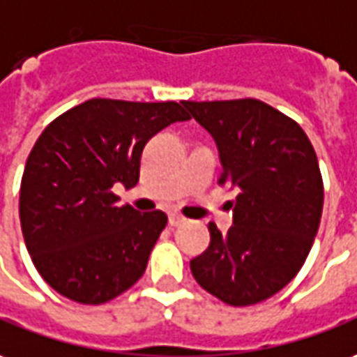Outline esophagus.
<instances>
[{"mask_svg": "<svg viewBox=\"0 0 357 357\" xmlns=\"http://www.w3.org/2000/svg\"><path fill=\"white\" fill-rule=\"evenodd\" d=\"M184 218L183 215H178V213H171V215H169V225H171V227H178V225H183L184 223Z\"/></svg>", "mask_w": 357, "mask_h": 357, "instance_id": "obj_1", "label": "esophagus"}]
</instances>
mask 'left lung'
Here are the masks:
<instances>
[{
  "mask_svg": "<svg viewBox=\"0 0 357 357\" xmlns=\"http://www.w3.org/2000/svg\"><path fill=\"white\" fill-rule=\"evenodd\" d=\"M213 137L220 184L237 190L233 225L210 223V247L190 260L194 280L233 307L260 303L286 287L313 247L323 213V176L301 126L257 99L186 100Z\"/></svg>",
  "mask_w": 357,
  "mask_h": 357,
  "instance_id": "1",
  "label": "left lung"
}]
</instances>
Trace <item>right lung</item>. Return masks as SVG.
Listing matches in <instances>:
<instances>
[{
  "label": "right lung",
  "mask_w": 357,
  "mask_h": 357,
  "mask_svg": "<svg viewBox=\"0 0 357 357\" xmlns=\"http://www.w3.org/2000/svg\"><path fill=\"white\" fill-rule=\"evenodd\" d=\"M183 107L91 99L44 128L24 165L19 218L26 250L52 289L100 305L146 272L167 215L116 206L112 186H136L149 137L190 120Z\"/></svg>",
  "instance_id": "add662e5"
}]
</instances>
